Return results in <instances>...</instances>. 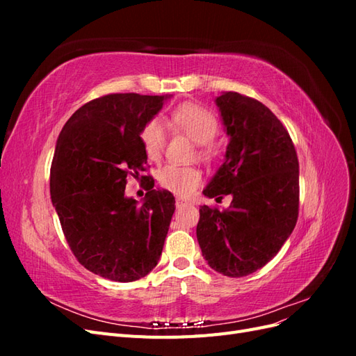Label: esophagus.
<instances>
[{"label":"esophagus","mask_w":356,"mask_h":356,"mask_svg":"<svg viewBox=\"0 0 356 356\" xmlns=\"http://www.w3.org/2000/svg\"><path fill=\"white\" fill-rule=\"evenodd\" d=\"M175 204H177V208H182V207H186V204H190V202L186 200V199L178 197V199L175 200Z\"/></svg>","instance_id":"esophagus-1"}]
</instances>
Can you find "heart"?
I'll return each instance as SVG.
<instances>
[{"label":"heart","instance_id":"b5f03b06","mask_svg":"<svg viewBox=\"0 0 356 356\" xmlns=\"http://www.w3.org/2000/svg\"><path fill=\"white\" fill-rule=\"evenodd\" d=\"M170 122L179 131L190 136L193 141L202 144L203 156L212 154L211 141L218 132V123L215 115L204 106L197 104H182L170 113ZM166 131L160 118L148 120L139 134L144 153L149 160H159L163 153ZM160 186L177 196L187 197L195 193L202 182V172L195 166L168 165L159 174Z\"/></svg>","mask_w":356,"mask_h":356}]
</instances>
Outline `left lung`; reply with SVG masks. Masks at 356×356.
Listing matches in <instances>:
<instances>
[{
	"mask_svg": "<svg viewBox=\"0 0 356 356\" xmlns=\"http://www.w3.org/2000/svg\"><path fill=\"white\" fill-rule=\"evenodd\" d=\"M215 102L230 143L203 195L233 200L225 211L203 204L196 234L215 272L242 277L270 261L296 227L298 159L288 131L264 104L238 92Z\"/></svg>",
	"mask_w": 356,
	"mask_h": 356,
	"instance_id": "1",
	"label": "left lung"
}]
</instances>
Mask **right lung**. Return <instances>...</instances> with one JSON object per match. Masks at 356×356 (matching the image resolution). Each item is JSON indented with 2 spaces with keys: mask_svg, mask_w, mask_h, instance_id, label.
I'll list each match as a JSON object with an SVG mask.
<instances>
[{
  "mask_svg": "<svg viewBox=\"0 0 356 356\" xmlns=\"http://www.w3.org/2000/svg\"><path fill=\"white\" fill-rule=\"evenodd\" d=\"M165 96L111 93L75 111L59 134L50 196L79 263L115 282H134L157 266L175 197L148 186L141 204L124 196L126 178L145 170L143 126ZM147 178V177H141Z\"/></svg>",
  "mask_w": 356,
  "mask_h": 356,
  "instance_id": "add662e5",
  "label": "right lung"
}]
</instances>
